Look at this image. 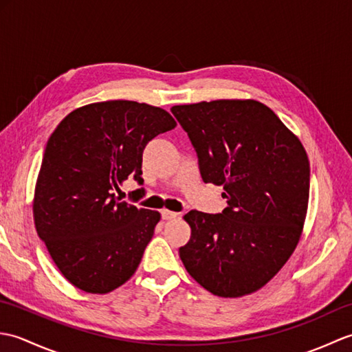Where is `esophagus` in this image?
Masks as SVG:
<instances>
[{"label":"esophagus","instance_id":"1","mask_svg":"<svg viewBox=\"0 0 352 352\" xmlns=\"http://www.w3.org/2000/svg\"><path fill=\"white\" fill-rule=\"evenodd\" d=\"M178 214H180V213L169 212V210H163V212H162V218H163L164 221H172V219H177Z\"/></svg>","mask_w":352,"mask_h":352}]
</instances>
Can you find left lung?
<instances>
[{
	"mask_svg": "<svg viewBox=\"0 0 352 352\" xmlns=\"http://www.w3.org/2000/svg\"><path fill=\"white\" fill-rule=\"evenodd\" d=\"M188 133L204 183L223 186L222 213L190 210L180 248L188 272L213 295L263 287L300 241L310 163L294 133L265 104L218 100L170 109Z\"/></svg>",
	"mask_w": 352,
	"mask_h": 352,
	"instance_id": "1",
	"label": "left lung"
}]
</instances>
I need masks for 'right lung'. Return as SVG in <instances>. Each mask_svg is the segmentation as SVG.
<instances>
[{
  "instance_id": "right-lung-1",
  "label": "right lung",
  "mask_w": 352,
  "mask_h": 352,
  "mask_svg": "<svg viewBox=\"0 0 352 352\" xmlns=\"http://www.w3.org/2000/svg\"><path fill=\"white\" fill-rule=\"evenodd\" d=\"M175 125L160 107L115 100L71 111L50 136L36 183L34 223L76 287L109 294L136 272L160 213L119 201L113 190L129 177L144 183L145 146Z\"/></svg>"
}]
</instances>
